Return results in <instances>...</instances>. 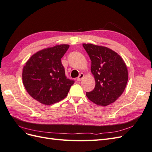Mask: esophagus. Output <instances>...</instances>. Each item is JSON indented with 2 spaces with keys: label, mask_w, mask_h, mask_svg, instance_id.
I'll use <instances>...</instances> for the list:
<instances>
[{
  "label": "esophagus",
  "mask_w": 152,
  "mask_h": 152,
  "mask_svg": "<svg viewBox=\"0 0 152 152\" xmlns=\"http://www.w3.org/2000/svg\"><path fill=\"white\" fill-rule=\"evenodd\" d=\"M84 75L83 74V73H80V74L79 75V76L78 77V78H77V81H79V82L81 81L82 79L84 78Z\"/></svg>",
  "instance_id": "esophagus-1"
}]
</instances>
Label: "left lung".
I'll return each instance as SVG.
<instances>
[{"label":"left lung","instance_id":"obj_1","mask_svg":"<svg viewBox=\"0 0 152 152\" xmlns=\"http://www.w3.org/2000/svg\"><path fill=\"white\" fill-rule=\"evenodd\" d=\"M91 60V70L94 77V89L86 93L91 102L107 106L120 97L128 80L127 68L122 58L108 48L83 44Z\"/></svg>","mask_w":152,"mask_h":152}]
</instances>
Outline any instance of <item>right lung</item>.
<instances>
[{
    "instance_id": "right-lung-1",
    "label": "right lung",
    "mask_w": 152,
    "mask_h": 152,
    "mask_svg": "<svg viewBox=\"0 0 152 152\" xmlns=\"http://www.w3.org/2000/svg\"><path fill=\"white\" fill-rule=\"evenodd\" d=\"M69 45H57L38 51L23 67L22 79L26 91L37 102L50 105L67 96L74 80L67 79L61 58Z\"/></svg>"
}]
</instances>
